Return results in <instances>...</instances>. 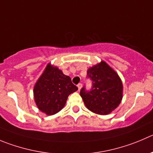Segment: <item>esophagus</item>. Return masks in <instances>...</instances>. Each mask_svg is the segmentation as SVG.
Segmentation results:
<instances>
[{
    "instance_id": "1",
    "label": "esophagus",
    "mask_w": 153,
    "mask_h": 153,
    "mask_svg": "<svg viewBox=\"0 0 153 153\" xmlns=\"http://www.w3.org/2000/svg\"><path fill=\"white\" fill-rule=\"evenodd\" d=\"M82 83H79L77 85V87H78V90H80L81 89V88H82Z\"/></svg>"
}]
</instances>
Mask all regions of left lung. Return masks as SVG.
<instances>
[{"label": "left lung", "mask_w": 153, "mask_h": 153, "mask_svg": "<svg viewBox=\"0 0 153 153\" xmlns=\"http://www.w3.org/2000/svg\"><path fill=\"white\" fill-rule=\"evenodd\" d=\"M87 76L92 81V87L90 91L85 90V86L80 90L84 104L90 111L96 114H109L123 99L121 79L104 61L88 68Z\"/></svg>", "instance_id": "8db88e82"}]
</instances>
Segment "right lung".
<instances>
[{
    "instance_id": "add662e5",
    "label": "right lung",
    "mask_w": 153,
    "mask_h": 153,
    "mask_svg": "<svg viewBox=\"0 0 153 153\" xmlns=\"http://www.w3.org/2000/svg\"><path fill=\"white\" fill-rule=\"evenodd\" d=\"M77 89L70 76L48 64L34 85V101L40 111L51 116L59 113L65 107L69 94Z\"/></svg>"
}]
</instances>
